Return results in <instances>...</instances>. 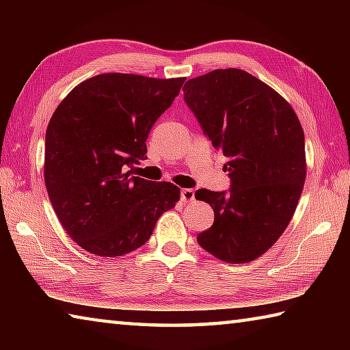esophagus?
Returning a JSON list of instances; mask_svg holds the SVG:
<instances>
[{"label":"esophagus","instance_id":"34e87169","mask_svg":"<svg viewBox=\"0 0 350 350\" xmlns=\"http://www.w3.org/2000/svg\"><path fill=\"white\" fill-rule=\"evenodd\" d=\"M180 199H182V202H191V200H194V189H191V188L182 189Z\"/></svg>","mask_w":350,"mask_h":350}]
</instances>
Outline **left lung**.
Masks as SVG:
<instances>
[{"label":"left lung","instance_id":"1","mask_svg":"<svg viewBox=\"0 0 350 350\" xmlns=\"http://www.w3.org/2000/svg\"><path fill=\"white\" fill-rule=\"evenodd\" d=\"M183 100L227 162L232 189L200 188L215 222L198 234L230 264L259 258L292 221L306 180V145L296 112L273 88L242 69H216L183 86Z\"/></svg>","mask_w":350,"mask_h":350}]
</instances>
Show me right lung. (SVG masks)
Instances as JSON below:
<instances>
[{
    "label": "right lung",
    "mask_w": 350,
    "mask_h": 350,
    "mask_svg": "<svg viewBox=\"0 0 350 350\" xmlns=\"http://www.w3.org/2000/svg\"><path fill=\"white\" fill-rule=\"evenodd\" d=\"M183 81L100 74L57 106L46 131L44 183L58 221L86 252L105 258L134 252L180 199L171 182L126 170L146 159L148 134Z\"/></svg>",
    "instance_id": "1"
}]
</instances>
